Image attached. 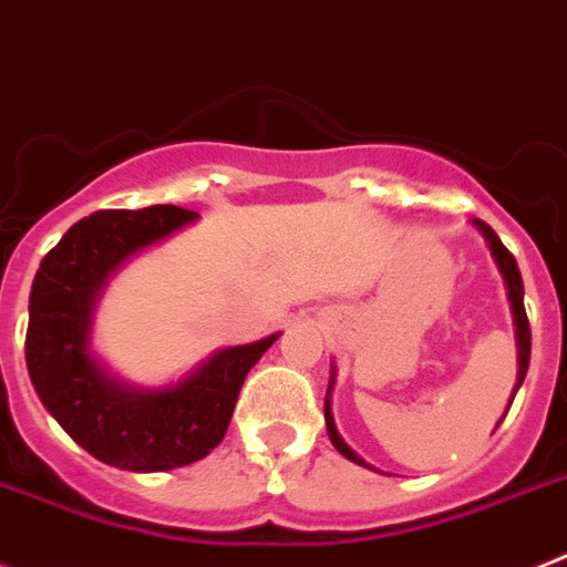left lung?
Returning a JSON list of instances; mask_svg holds the SVG:
<instances>
[{"label": "left lung", "instance_id": "left-lung-1", "mask_svg": "<svg viewBox=\"0 0 567 567\" xmlns=\"http://www.w3.org/2000/svg\"><path fill=\"white\" fill-rule=\"evenodd\" d=\"M471 225H474V228L485 236V243H488V248H491V256H494L496 268H499V274H502V282H505V290H508L511 313H514V328H516V382H514V393H511V402H514L516 391H519V385L525 382V373H528V362H530V324H528V317H525V299H522L525 297V288H522V277H519V268H516V259L511 256V250L502 245L499 236L491 230V225H485L482 219H471ZM333 382H337V368L331 365V382H328V393H324V425H328V436H331L333 447H337L344 460H351V462H357V465L377 471V467L368 465V462L362 460V456H359L357 451H353V447L342 440V436H339L337 422H333V411H331ZM502 420H505V416H502ZM499 422H496V427H499ZM377 474H382V471H377Z\"/></svg>", "mask_w": 567, "mask_h": 567}]
</instances>
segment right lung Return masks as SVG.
Returning <instances> with one entry per match:
<instances>
[{
	"label": "right lung",
	"mask_w": 567,
	"mask_h": 567,
	"mask_svg": "<svg viewBox=\"0 0 567 567\" xmlns=\"http://www.w3.org/2000/svg\"><path fill=\"white\" fill-rule=\"evenodd\" d=\"M199 214L176 205L100 210L79 219L42 259L28 305L24 359L39 400L76 445L134 474L208 456L234 416L250 368L279 333L230 344L167 385H134L93 351V317L107 279Z\"/></svg>",
	"instance_id": "right-lung-1"
}]
</instances>
